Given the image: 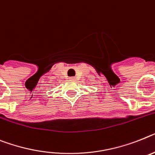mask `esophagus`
<instances>
[{
	"mask_svg": "<svg viewBox=\"0 0 155 155\" xmlns=\"http://www.w3.org/2000/svg\"><path fill=\"white\" fill-rule=\"evenodd\" d=\"M69 80H75V77H70V78H69Z\"/></svg>",
	"mask_w": 155,
	"mask_h": 155,
	"instance_id": "esophagus-1",
	"label": "esophagus"
}]
</instances>
